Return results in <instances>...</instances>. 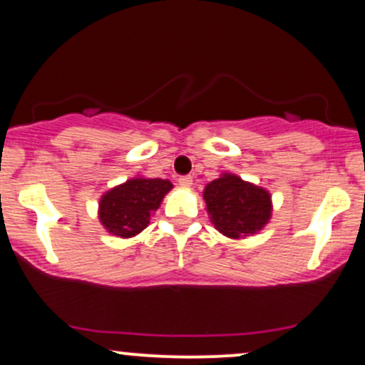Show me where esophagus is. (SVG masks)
Segmentation results:
<instances>
[{"mask_svg": "<svg viewBox=\"0 0 365 365\" xmlns=\"http://www.w3.org/2000/svg\"><path fill=\"white\" fill-rule=\"evenodd\" d=\"M192 182H194V180H192V177H188V175H187V177H180V178H178V183H180V185L185 187V188L192 187Z\"/></svg>", "mask_w": 365, "mask_h": 365, "instance_id": "esophagus-1", "label": "esophagus"}]
</instances>
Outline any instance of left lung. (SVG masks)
<instances>
[{
	"instance_id": "left-lung-1",
	"label": "left lung",
	"mask_w": 365,
	"mask_h": 365,
	"mask_svg": "<svg viewBox=\"0 0 365 365\" xmlns=\"http://www.w3.org/2000/svg\"><path fill=\"white\" fill-rule=\"evenodd\" d=\"M204 200L215 228L235 240L261 232L273 211L271 194L266 188L233 173H223L209 182L204 188Z\"/></svg>"
}]
</instances>
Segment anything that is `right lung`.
I'll return each instance as SVG.
<instances>
[{
    "instance_id": "right-lung-1",
    "label": "right lung",
    "mask_w": 365,
    "mask_h": 365,
    "mask_svg": "<svg viewBox=\"0 0 365 365\" xmlns=\"http://www.w3.org/2000/svg\"><path fill=\"white\" fill-rule=\"evenodd\" d=\"M173 188L170 180L130 178L113 187L99 200V221L108 233L132 238L148 228L150 215L161 206L163 197Z\"/></svg>"
}]
</instances>
